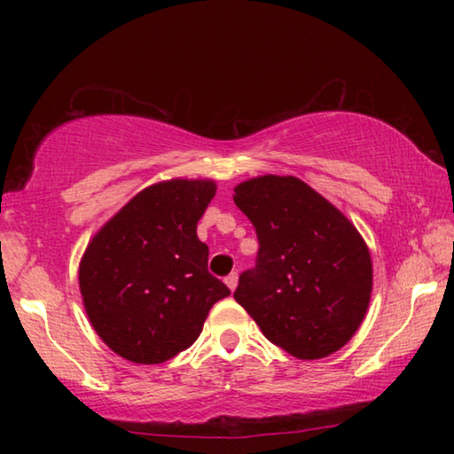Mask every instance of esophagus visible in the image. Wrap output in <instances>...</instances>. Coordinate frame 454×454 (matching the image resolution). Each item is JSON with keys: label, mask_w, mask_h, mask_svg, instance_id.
I'll list each match as a JSON object with an SVG mask.
<instances>
[{"label": "esophagus", "mask_w": 454, "mask_h": 454, "mask_svg": "<svg viewBox=\"0 0 454 454\" xmlns=\"http://www.w3.org/2000/svg\"><path fill=\"white\" fill-rule=\"evenodd\" d=\"M224 282H226V286H228L230 290H232V292H234V290H236V286H238V274H236V272H232V274H228V276H226V280H224Z\"/></svg>", "instance_id": "obj_1"}]
</instances>
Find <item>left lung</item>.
Masks as SVG:
<instances>
[{
    "label": "left lung",
    "mask_w": 454,
    "mask_h": 454,
    "mask_svg": "<svg viewBox=\"0 0 454 454\" xmlns=\"http://www.w3.org/2000/svg\"><path fill=\"white\" fill-rule=\"evenodd\" d=\"M258 236L236 302L268 340L302 360L333 355L356 333L371 302L372 260L344 214L294 176H260L234 188Z\"/></svg>",
    "instance_id": "1"
}]
</instances>
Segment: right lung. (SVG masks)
I'll list each match as a JSON object with an SVG mask.
<instances>
[{
  "label": "right lung",
  "instance_id": "obj_1",
  "mask_svg": "<svg viewBox=\"0 0 454 454\" xmlns=\"http://www.w3.org/2000/svg\"><path fill=\"white\" fill-rule=\"evenodd\" d=\"M212 180H168L136 194L91 238L80 292L91 326L121 358L160 364L194 344L214 304L230 294L208 272L198 220Z\"/></svg>",
  "mask_w": 454,
  "mask_h": 454
}]
</instances>
